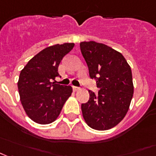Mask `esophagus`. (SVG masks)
<instances>
[{
  "label": "esophagus",
  "instance_id": "34e87169",
  "mask_svg": "<svg viewBox=\"0 0 156 156\" xmlns=\"http://www.w3.org/2000/svg\"><path fill=\"white\" fill-rule=\"evenodd\" d=\"M73 89L75 91H77L80 89V87H76V86H73Z\"/></svg>",
  "mask_w": 156,
  "mask_h": 156
}]
</instances>
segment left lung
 Wrapping results in <instances>:
<instances>
[{
  "label": "left lung",
  "instance_id": "1",
  "mask_svg": "<svg viewBox=\"0 0 156 156\" xmlns=\"http://www.w3.org/2000/svg\"><path fill=\"white\" fill-rule=\"evenodd\" d=\"M81 54L94 79L98 94L89 92V100L81 104V112L88 126L106 130L124 118L133 97L130 67L124 56L112 48L94 41L81 42Z\"/></svg>",
  "mask_w": 156,
  "mask_h": 156
}]
</instances>
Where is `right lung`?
Wrapping results in <instances>:
<instances>
[{"label":"right lung","mask_w":156,"mask_h":156,"mask_svg":"<svg viewBox=\"0 0 156 156\" xmlns=\"http://www.w3.org/2000/svg\"><path fill=\"white\" fill-rule=\"evenodd\" d=\"M74 45L65 43L47 47L20 71L18 81L20 101L27 116L37 124L54 122L72 94L71 86L57 84L55 78L59 76L58 66L62 58Z\"/></svg>","instance_id":"add662e5"}]
</instances>
